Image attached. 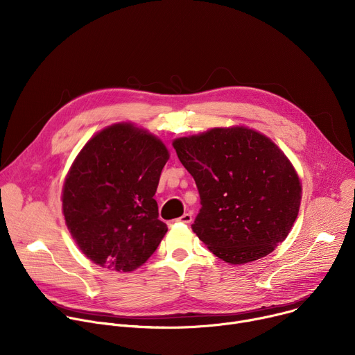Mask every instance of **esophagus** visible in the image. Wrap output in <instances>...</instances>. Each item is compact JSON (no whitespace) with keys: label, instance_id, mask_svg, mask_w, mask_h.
<instances>
[{"label":"esophagus","instance_id":"34e87169","mask_svg":"<svg viewBox=\"0 0 355 355\" xmlns=\"http://www.w3.org/2000/svg\"><path fill=\"white\" fill-rule=\"evenodd\" d=\"M177 220L181 222V223H191V222H192V214H191V212H185V214H184L182 216H180Z\"/></svg>","mask_w":355,"mask_h":355}]
</instances>
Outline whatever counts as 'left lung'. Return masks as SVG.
Masks as SVG:
<instances>
[{"label": "left lung", "mask_w": 355, "mask_h": 355, "mask_svg": "<svg viewBox=\"0 0 355 355\" xmlns=\"http://www.w3.org/2000/svg\"><path fill=\"white\" fill-rule=\"evenodd\" d=\"M173 146L200 196L192 230L216 257L229 264L256 261L286 239L302 185L271 139L244 126L215 128Z\"/></svg>", "instance_id": "1"}]
</instances>
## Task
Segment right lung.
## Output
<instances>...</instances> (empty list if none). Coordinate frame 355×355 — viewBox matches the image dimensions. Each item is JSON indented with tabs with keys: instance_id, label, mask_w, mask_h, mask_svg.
<instances>
[{
	"instance_id": "add662e5",
	"label": "right lung",
	"mask_w": 355,
	"mask_h": 355,
	"mask_svg": "<svg viewBox=\"0 0 355 355\" xmlns=\"http://www.w3.org/2000/svg\"><path fill=\"white\" fill-rule=\"evenodd\" d=\"M170 155L164 143L132 123L92 136L63 185V215L91 261L119 272L144 264L167 233L153 198Z\"/></svg>"
}]
</instances>
